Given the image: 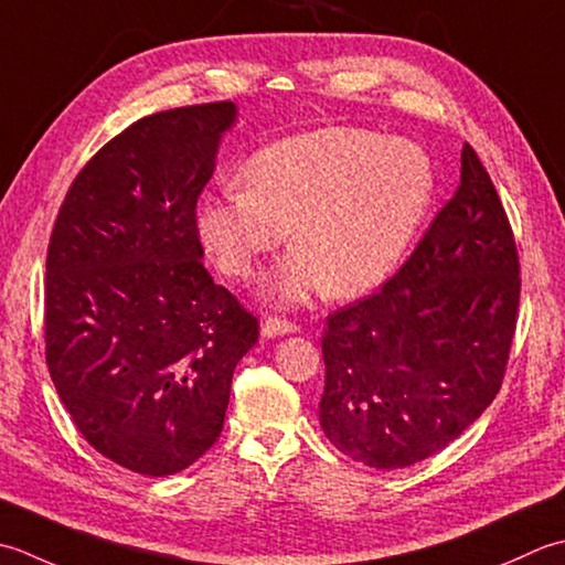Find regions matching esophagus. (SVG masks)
<instances>
[{"instance_id":"34e87169","label":"esophagus","mask_w":565,"mask_h":565,"mask_svg":"<svg viewBox=\"0 0 565 565\" xmlns=\"http://www.w3.org/2000/svg\"><path fill=\"white\" fill-rule=\"evenodd\" d=\"M297 324L287 319H278V317H266V321L260 324V333L266 339H275V337H285V333H295Z\"/></svg>"}]
</instances>
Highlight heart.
Wrapping results in <instances>:
<instances>
[{
  "instance_id": "heart-1",
  "label": "heart",
  "mask_w": 565,
  "mask_h": 565,
  "mask_svg": "<svg viewBox=\"0 0 565 565\" xmlns=\"http://www.w3.org/2000/svg\"><path fill=\"white\" fill-rule=\"evenodd\" d=\"M241 180L244 188L202 198L198 236L226 275L250 278L287 228L295 250L268 278V295L282 305L324 285L333 297L373 290L395 270L434 192L417 143L347 126L263 146Z\"/></svg>"
}]
</instances>
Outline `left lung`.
Instances as JSON below:
<instances>
[{
    "mask_svg": "<svg viewBox=\"0 0 565 565\" xmlns=\"http://www.w3.org/2000/svg\"><path fill=\"white\" fill-rule=\"evenodd\" d=\"M520 307L514 236L468 143L460 185L393 278L329 317L319 424L341 454L395 470L473 424L502 383Z\"/></svg>",
    "mask_w": 565,
    "mask_h": 565,
    "instance_id": "left-lung-1",
    "label": "left lung"
}]
</instances>
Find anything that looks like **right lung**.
<instances>
[{"label": "right lung", "instance_id": "1", "mask_svg": "<svg viewBox=\"0 0 565 565\" xmlns=\"http://www.w3.org/2000/svg\"><path fill=\"white\" fill-rule=\"evenodd\" d=\"M234 102L138 119L79 170L45 260V361L95 451L148 478L185 470L224 427L258 321L202 266L194 206Z\"/></svg>", "mask_w": 565, "mask_h": 565}]
</instances>
